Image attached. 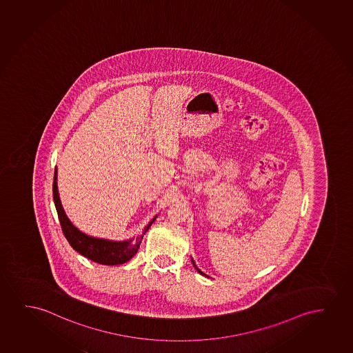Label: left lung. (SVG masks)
Wrapping results in <instances>:
<instances>
[{
  "label": "left lung",
  "mask_w": 353,
  "mask_h": 353,
  "mask_svg": "<svg viewBox=\"0 0 353 353\" xmlns=\"http://www.w3.org/2000/svg\"><path fill=\"white\" fill-rule=\"evenodd\" d=\"M192 261H193V264H194L193 259H192ZM194 266H195V269H196V270H198L199 272H200V274H203V272H201V271L199 270L198 268H196V265H195V264H194ZM203 275H205V274H203Z\"/></svg>",
  "instance_id": "8db88e82"
}]
</instances>
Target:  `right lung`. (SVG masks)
Here are the masks:
<instances>
[{
    "instance_id": "right-lung-1",
    "label": "right lung",
    "mask_w": 353,
    "mask_h": 353,
    "mask_svg": "<svg viewBox=\"0 0 353 353\" xmlns=\"http://www.w3.org/2000/svg\"><path fill=\"white\" fill-rule=\"evenodd\" d=\"M53 198L57 212H58L59 222H60L63 235L66 237L68 243L79 254H82L90 261H97L99 264H103V265H118V264H123V263L130 261L131 258L135 256L139 251L143 235L157 218H153L150 221V224L145 228L142 235L137 237L136 240L132 239V240L124 242L108 241V240L88 236L85 234L79 232L77 228L73 227L72 223L68 221L66 214L63 212L60 200H59L57 169L54 172Z\"/></svg>"
}]
</instances>
